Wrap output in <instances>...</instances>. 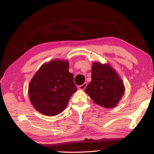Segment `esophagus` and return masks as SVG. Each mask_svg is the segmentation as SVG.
<instances>
[{
    "label": "esophagus",
    "instance_id": "34e87169",
    "mask_svg": "<svg viewBox=\"0 0 154 154\" xmlns=\"http://www.w3.org/2000/svg\"><path fill=\"white\" fill-rule=\"evenodd\" d=\"M86 86H87V83H86V82H85L84 83H83V84L81 85H79V86H78V88H79V90H83L85 89V88H86Z\"/></svg>",
    "mask_w": 154,
    "mask_h": 154
}]
</instances>
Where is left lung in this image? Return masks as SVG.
<instances>
[{
  "instance_id": "1",
  "label": "left lung",
  "mask_w": 154,
  "mask_h": 154,
  "mask_svg": "<svg viewBox=\"0 0 154 154\" xmlns=\"http://www.w3.org/2000/svg\"><path fill=\"white\" fill-rule=\"evenodd\" d=\"M124 91L123 82L110 65L93 62L92 81L85 88V92L94 102L105 108L115 107Z\"/></svg>"
}]
</instances>
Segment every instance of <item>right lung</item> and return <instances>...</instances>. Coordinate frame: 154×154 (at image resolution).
Masks as SVG:
<instances>
[{"instance_id":"1","label":"right lung","mask_w":154,"mask_h":154,"mask_svg":"<svg viewBox=\"0 0 154 154\" xmlns=\"http://www.w3.org/2000/svg\"><path fill=\"white\" fill-rule=\"evenodd\" d=\"M68 61L54 60L42 65L31 80L28 94L36 111L45 116H55L66 107L77 91L73 75L69 71Z\"/></svg>"}]
</instances>
